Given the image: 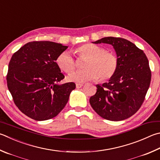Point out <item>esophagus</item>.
<instances>
[{
	"label": "esophagus",
	"instance_id": "esophagus-1",
	"mask_svg": "<svg viewBox=\"0 0 160 160\" xmlns=\"http://www.w3.org/2000/svg\"><path fill=\"white\" fill-rule=\"evenodd\" d=\"M82 86H83L82 83H76V88H78V89L81 88Z\"/></svg>",
	"mask_w": 160,
	"mask_h": 160
}]
</instances>
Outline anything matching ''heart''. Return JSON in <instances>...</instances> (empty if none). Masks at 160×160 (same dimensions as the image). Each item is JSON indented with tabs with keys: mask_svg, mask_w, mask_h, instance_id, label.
I'll return each instance as SVG.
<instances>
[{
	"mask_svg": "<svg viewBox=\"0 0 160 160\" xmlns=\"http://www.w3.org/2000/svg\"><path fill=\"white\" fill-rule=\"evenodd\" d=\"M80 57L86 58L84 63L85 69L72 72L67 79L70 82L82 83L99 78L101 80H106L115 75L118 66V59L112 52H106L101 46L88 43L77 49ZM59 67L67 73L72 72L75 68V60L71 53L63 52L57 59Z\"/></svg>",
	"mask_w": 160,
	"mask_h": 160,
	"instance_id": "obj_1",
	"label": "heart"
}]
</instances>
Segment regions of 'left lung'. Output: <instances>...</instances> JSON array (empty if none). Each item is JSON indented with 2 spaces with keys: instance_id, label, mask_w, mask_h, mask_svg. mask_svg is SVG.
I'll return each mask as SVG.
<instances>
[{
  "instance_id": "1",
  "label": "left lung",
  "mask_w": 160,
  "mask_h": 160,
  "mask_svg": "<svg viewBox=\"0 0 160 160\" xmlns=\"http://www.w3.org/2000/svg\"><path fill=\"white\" fill-rule=\"evenodd\" d=\"M92 43L111 45L118 66L108 82L97 85V92L89 98L90 105L106 120L129 118L140 108L150 87L151 72L146 55L133 43L121 38L105 37Z\"/></svg>"
}]
</instances>
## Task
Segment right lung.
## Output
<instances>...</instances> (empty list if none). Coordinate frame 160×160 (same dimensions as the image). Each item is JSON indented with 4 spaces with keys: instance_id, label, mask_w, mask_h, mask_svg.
<instances>
[{
    "instance_id": "add662e5",
    "label": "right lung",
    "mask_w": 160,
    "mask_h": 160,
    "mask_svg": "<svg viewBox=\"0 0 160 160\" xmlns=\"http://www.w3.org/2000/svg\"><path fill=\"white\" fill-rule=\"evenodd\" d=\"M67 48L54 42L33 41L12 57L8 88L17 108L28 117L37 121L50 120L67 103L75 84H59L64 75L56 62Z\"/></svg>"
}]
</instances>
